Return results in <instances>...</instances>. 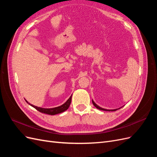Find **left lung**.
I'll return each mask as SVG.
<instances>
[{
  "label": "left lung",
  "instance_id": "8db88e82",
  "mask_svg": "<svg viewBox=\"0 0 157 157\" xmlns=\"http://www.w3.org/2000/svg\"><path fill=\"white\" fill-rule=\"evenodd\" d=\"M92 103H93V105L96 107L97 109H100V110H102V111H116V110H117V109H112V110H109V109H103V108H101V107H100L99 106H98L97 104L95 103L93 100H92ZM121 108H119V109H121Z\"/></svg>",
  "mask_w": 157,
  "mask_h": 157
}]
</instances>
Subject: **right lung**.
<instances>
[{
  "mask_svg": "<svg viewBox=\"0 0 157 157\" xmlns=\"http://www.w3.org/2000/svg\"><path fill=\"white\" fill-rule=\"evenodd\" d=\"M71 97H72V96H71V97L67 99V101H66L65 103H63V105H61V106L54 107V108H48V109L36 107V106L32 105V104H30L27 101H26V100L25 101L27 103H29L31 106L36 109V110L39 111V112L42 113H45V114H48V115H56V114L61 113L64 112L65 111L67 110V109L69 108V107L70 106V104L71 102Z\"/></svg>",
  "mask_w": 157,
  "mask_h": 157,
  "instance_id": "right-lung-1",
  "label": "right lung"
}]
</instances>
